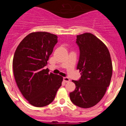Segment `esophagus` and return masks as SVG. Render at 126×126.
<instances>
[{"mask_svg":"<svg viewBox=\"0 0 126 126\" xmlns=\"http://www.w3.org/2000/svg\"><path fill=\"white\" fill-rule=\"evenodd\" d=\"M63 81L65 83H68L70 81V80L69 78H68V77H63Z\"/></svg>","mask_w":126,"mask_h":126,"instance_id":"obj_1","label":"esophagus"}]
</instances>
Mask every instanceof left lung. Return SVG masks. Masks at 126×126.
Masks as SVG:
<instances>
[{
	"label": "left lung",
	"instance_id": "1",
	"mask_svg": "<svg viewBox=\"0 0 126 126\" xmlns=\"http://www.w3.org/2000/svg\"><path fill=\"white\" fill-rule=\"evenodd\" d=\"M80 49L77 70L79 80H73L76 88L70 94L71 101L81 108L95 105L105 95L112 75V64L107 46L91 33L77 36Z\"/></svg>",
	"mask_w": 126,
	"mask_h": 126
}]
</instances>
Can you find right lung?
<instances>
[{"label":"right lung","mask_w":126,"mask_h":126,"mask_svg":"<svg viewBox=\"0 0 126 126\" xmlns=\"http://www.w3.org/2000/svg\"><path fill=\"white\" fill-rule=\"evenodd\" d=\"M57 42L55 34L32 32L22 39L14 55L13 72L18 88L35 107L51 104L62 86L63 77L44 69Z\"/></svg>","instance_id":"1"}]
</instances>
